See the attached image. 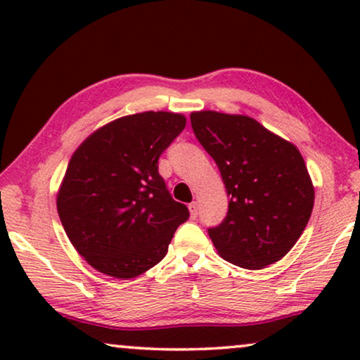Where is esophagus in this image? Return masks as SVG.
Wrapping results in <instances>:
<instances>
[{"instance_id": "34e87169", "label": "esophagus", "mask_w": 360, "mask_h": 360, "mask_svg": "<svg viewBox=\"0 0 360 360\" xmlns=\"http://www.w3.org/2000/svg\"><path fill=\"white\" fill-rule=\"evenodd\" d=\"M188 208H190L191 216L198 214V201H191V203L188 205Z\"/></svg>"}]
</instances>
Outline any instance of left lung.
<instances>
[{
  "mask_svg": "<svg viewBox=\"0 0 360 360\" xmlns=\"http://www.w3.org/2000/svg\"><path fill=\"white\" fill-rule=\"evenodd\" d=\"M190 121L229 196L223 223L208 229L214 248L244 269L277 262L302 236L313 211L314 190L302 154L249 116L198 111Z\"/></svg>",
  "mask_w": 360,
  "mask_h": 360,
  "instance_id": "left-lung-1",
  "label": "left lung"
}]
</instances>
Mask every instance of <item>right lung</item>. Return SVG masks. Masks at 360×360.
<instances>
[{
	"label": "right lung",
	"instance_id": "add662e5",
	"mask_svg": "<svg viewBox=\"0 0 360 360\" xmlns=\"http://www.w3.org/2000/svg\"><path fill=\"white\" fill-rule=\"evenodd\" d=\"M185 116L147 111L124 116L88 137L68 162L57 196L62 226L98 272L134 278L165 257L190 218L172 198L159 159L185 129Z\"/></svg>",
	"mask_w": 360,
	"mask_h": 360
}]
</instances>
